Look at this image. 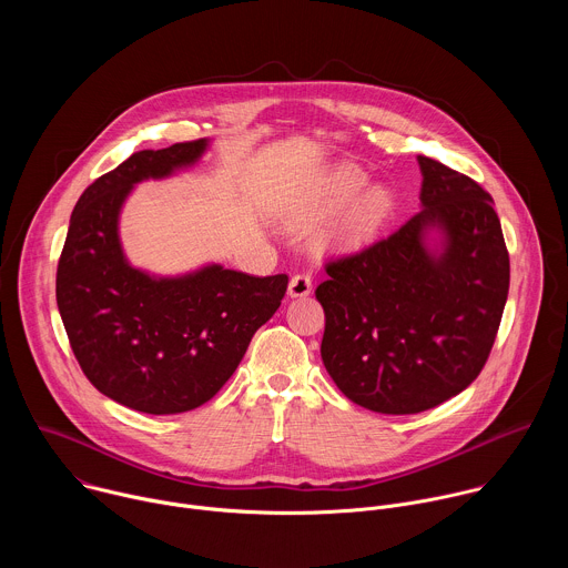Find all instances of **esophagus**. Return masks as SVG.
Returning <instances> with one entry per match:
<instances>
[{"instance_id":"34e87169","label":"esophagus","mask_w":568,"mask_h":568,"mask_svg":"<svg viewBox=\"0 0 568 568\" xmlns=\"http://www.w3.org/2000/svg\"><path fill=\"white\" fill-rule=\"evenodd\" d=\"M310 292H312V276L307 272H298L290 278L287 294L292 298H305V296H310Z\"/></svg>"}]
</instances>
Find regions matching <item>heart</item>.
<instances>
[{"label": "heart", "instance_id": "b5f03b06", "mask_svg": "<svg viewBox=\"0 0 568 568\" xmlns=\"http://www.w3.org/2000/svg\"><path fill=\"white\" fill-rule=\"evenodd\" d=\"M366 184H368L366 173H362L355 166H339L328 178H323V182L305 200L298 213L305 220H318V217L333 215L344 206H348L352 200L366 189ZM388 211H390V197L384 189L377 186L366 191L346 211L337 233L339 240L346 242V245H359V242H364L379 229Z\"/></svg>", "mask_w": 568, "mask_h": 568}]
</instances>
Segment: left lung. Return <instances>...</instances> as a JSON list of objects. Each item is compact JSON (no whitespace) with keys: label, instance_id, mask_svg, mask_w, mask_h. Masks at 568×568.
<instances>
[{"label":"left lung","instance_id":"obj_1","mask_svg":"<svg viewBox=\"0 0 568 568\" xmlns=\"http://www.w3.org/2000/svg\"><path fill=\"white\" fill-rule=\"evenodd\" d=\"M423 211L316 287L321 359L364 409L407 416L465 390L488 362L510 285L490 193L418 154Z\"/></svg>","mask_w":568,"mask_h":568}]
</instances>
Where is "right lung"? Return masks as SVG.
Instances as JSON below:
<instances>
[{
	"mask_svg": "<svg viewBox=\"0 0 568 568\" xmlns=\"http://www.w3.org/2000/svg\"><path fill=\"white\" fill-rule=\"evenodd\" d=\"M209 141L141 150L75 202L55 274V301L88 379L128 409L173 416L202 407L278 310L287 274L206 265L152 276L128 263L119 215L139 182L193 166Z\"/></svg>",
	"mask_w": 568,
	"mask_h": 568,
	"instance_id": "1",
	"label": "right lung"
}]
</instances>
